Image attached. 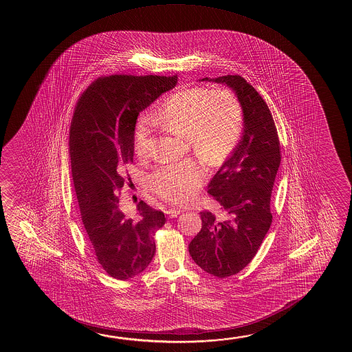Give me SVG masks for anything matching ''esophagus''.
<instances>
[{
    "mask_svg": "<svg viewBox=\"0 0 352 352\" xmlns=\"http://www.w3.org/2000/svg\"><path fill=\"white\" fill-rule=\"evenodd\" d=\"M164 212L168 215L169 217H177L179 214H180V210L178 209H173V208H168V209H166Z\"/></svg>",
    "mask_w": 352,
    "mask_h": 352,
    "instance_id": "esophagus-1",
    "label": "esophagus"
}]
</instances>
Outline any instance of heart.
<instances>
[{
	"mask_svg": "<svg viewBox=\"0 0 352 352\" xmlns=\"http://www.w3.org/2000/svg\"><path fill=\"white\" fill-rule=\"evenodd\" d=\"M154 124L184 137L190 148L210 166L226 161L241 140L243 113L236 97L226 90L192 87L167 97L151 116ZM140 116L133 133L138 156L148 153L153 124ZM204 168L196 160L159 166L150 175V186L161 197L188 202L204 178Z\"/></svg>",
	"mask_w": 352,
	"mask_h": 352,
	"instance_id": "b5f03b06",
	"label": "heart"
}]
</instances>
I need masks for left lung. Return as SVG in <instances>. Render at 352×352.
Wrapping results in <instances>:
<instances>
[{"label": "left lung", "mask_w": 352, "mask_h": 352, "mask_svg": "<svg viewBox=\"0 0 352 352\" xmlns=\"http://www.w3.org/2000/svg\"><path fill=\"white\" fill-rule=\"evenodd\" d=\"M234 92L243 111L241 140L208 184L227 219L201 212L202 228L188 252L196 265L217 278L250 263L272 223L270 196L279 169L280 145L273 116L260 94L241 76L203 78Z\"/></svg>", "instance_id": "8db88e82"}]
</instances>
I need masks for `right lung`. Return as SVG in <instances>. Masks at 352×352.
I'll return each instance as SVG.
<instances>
[{"label":"right lung","instance_id":"right-lung-1","mask_svg":"<svg viewBox=\"0 0 352 352\" xmlns=\"http://www.w3.org/2000/svg\"><path fill=\"white\" fill-rule=\"evenodd\" d=\"M178 82L173 77L100 78L78 101L69 131V155L82 225L98 263L111 278L127 280L150 265L155 232L164 214L140 201L137 217L119 207L125 166L133 162V133L140 111Z\"/></svg>","mask_w":352,"mask_h":352}]
</instances>
